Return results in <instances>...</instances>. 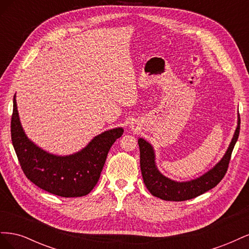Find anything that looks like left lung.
Segmentation results:
<instances>
[{
  "instance_id": "8db88e82",
  "label": "left lung",
  "mask_w": 249,
  "mask_h": 249,
  "mask_svg": "<svg viewBox=\"0 0 249 249\" xmlns=\"http://www.w3.org/2000/svg\"><path fill=\"white\" fill-rule=\"evenodd\" d=\"M240 132V115H238V124L235 134L222 159L205 175L188 182H177L163 176L156 166L155 150L150 143L143 138L138 139L140 149V168L148 191L154 196L163 200L183 201L199 196L219 184L220 180L228 171L229 163L232 153L233 146L239 137Z\"/></svg>"
}]
</instances>
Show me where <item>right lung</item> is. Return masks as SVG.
Here are the masks:
<instances>
[{"label":"right lung","instance_id":"obj_1","mask_svg":"<svg viewBox=\"0 0 249 249\" xmlns=\"http://www.w3.org/2000/svg\"><path fill=\"white\" fill-rule=\"evenodd\" d=\"M123 134V127L105 131L76 154L53 155L27 137L19 120L16 95L13 97L11 140L20 167L33 184L58 196L80 197L91 191L112 144Z\"/></svg>","mask_w":249,"mask_h":249}]
</instances>
